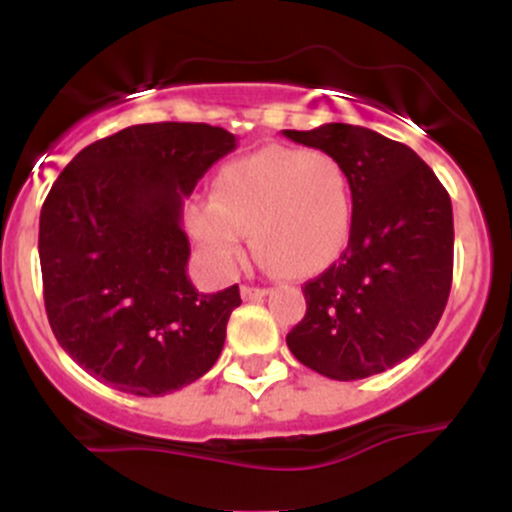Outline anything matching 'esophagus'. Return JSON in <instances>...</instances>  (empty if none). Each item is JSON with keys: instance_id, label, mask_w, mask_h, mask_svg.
Returning <instances> with one entry per match:
<instances>
[{"instance_id": "34e87169", "label": "esophagus", "mask_w": 512, "mask_h": 512, "mask_svg": "<svg viewBox=\"0 0 512 512\" xmlns=\"http://www.w3.org/2000/svg\"><path fill=\"white\" fill-rule=\"evenodd\" d=\"M267 293V289H257V286H243V289H240V296H243L245 301H257V298H264Z\"/></svg>"}]
</instances>
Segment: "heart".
I'll return each mask as SVG.
<instances>
[{"mask_svg": "<svg viewBox=\"0 0 512 512\" xmlns=\"http://www.w3.org/2000/svg\"><path fill=\"white\" fill-rule=\"evenodd\" d=\"M187 231L221 279L236 272L245 231L264 267L310 276L337 260L349 240V173L327 151L264 146L214 175L211 202L192 204Z\"/></svg>", "mask_w": 512, "mask_h": 512, "instance_id": "obj_1", "label": "heart"}]
</instances>
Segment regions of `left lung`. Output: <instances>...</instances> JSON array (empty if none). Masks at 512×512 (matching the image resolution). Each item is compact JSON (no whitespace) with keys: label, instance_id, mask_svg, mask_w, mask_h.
<instances>
[{"label":"left lung","instance_id":"8db88e82","mask_svg":"<svg viewBox=\"0 0 512 512\" xmlns=\"http://www.w3.org/2000/svg\"><path fill=\"white\" fill-rule=\"evenodd\" d=\"M291 142L337 156L349 173L351 233L339 260L303 286L291 354L332 380L397 366L436 330L452 284L450 195L407 144L330 122Z\"/></svg>","mask_w":512,"mask_h":512}]
</instances>
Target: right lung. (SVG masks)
Instances as JSON below:
<instances>
[{
    "label": "right lung",
    "mask_w": 512,
    "mask_h": 512,
    "mask_svg": "<svg viewBox=\"0 0 512 512\" xmlns=\"http://www.w3.org/2000/svg\"><path fill=\"white\" fill-rule=\"evenodd\" d=\"M233 149L236 134L202 122L134 125L88 144L55 180L38 236L45 310L93 378L161 397L221 356L240 291L192 286L182 204Z\"/></svg>",
    "instance_id": "add662e5"
}]
</instances>
